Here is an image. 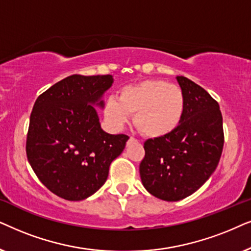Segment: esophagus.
Segmentation results:
<instances>
[{"label": "esophagus", "mask_w": 251, "mask_h": 251, "mask_svg": "<svg viewBox=\"0 0 251 251\" xmlns=\"http://www.w3.org/2000/svg\"><path fill=\"white\" fill-rule=\"evenodd\" d=\"M129 141H135L134 138H129Z\"/></svg>", "instance_id": "esophagus-1"}]
</instances>
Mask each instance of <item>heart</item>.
Segmentation results:
<instances>
[{
  "mask_svg": "<svg viewBox=\"0 0 251 251\" xmlns=\"http://www.w3.org/2000/svg\"><path fill=\"white\" fill-rule=\"evenodd\" d=\"M182 89L164 80L147 79L123 87L118 100L110 98L104 106L109 126L120 131L133 115V122L143 135L164 138L178 128L185 113Z\"/></svg>",
  "mask_w": 251,
  "mask_h": 251,
  "instance_id": "heart-1",
  "label": "heart"
}]
</instances>
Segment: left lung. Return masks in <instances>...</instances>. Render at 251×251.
Here are the masks:
<instances>
[{
	"label": "left lung",
	"instance_id": "1",
	"mask_svg": "<svg viewBox=\"0 0 251 251\" xmlns=\"http://www.w3.org/2000/svg\"><path fill=\"white\" fill-rule=\"evenodd\" d=\"M185 95L182 120L175 132L145 142L140 164L145 188L157 199L176 202L204 185L218 165L224 146L219 104L205 89L176 76Z\"/></svg>",
	"mask_w": 251,
	"mask_h": 251
}]
</instances>
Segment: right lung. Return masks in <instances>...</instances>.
<instances>
[{
	"instance_id": "1",
	"label": "right lung",
	"mask_w": 251,
	"mask_h": 251,
	"mask_svg": "<svg viewBox=\"0 0 251 251\" xmlns=\"http://www.w3.org/2000/svg\"><path fill=\"white\" fill-rule=\"evenodd\" d=\"M112 83L110 75H73L36 99L26 153L40 181L59 198L81 201L98 192L129 139L109 134L100 124L95 106L104 108Z\"/></svg>"
}]
</instances>
